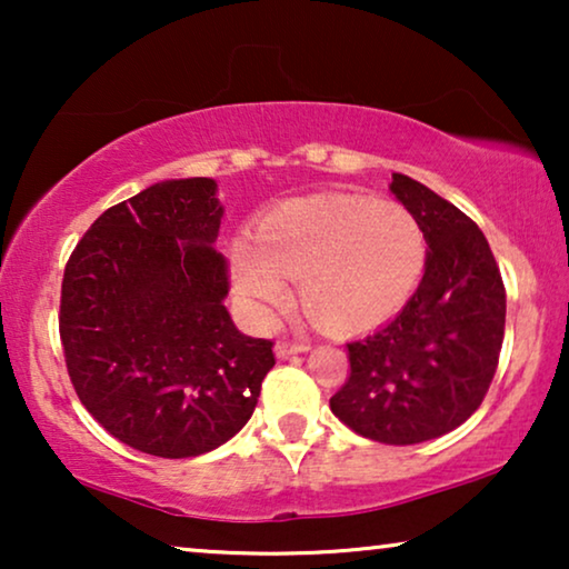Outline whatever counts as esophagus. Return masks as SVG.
<instances>
[{
    "label": "esophagus",
    "mask_w": 569,
    "mask_h": 569,
    "mask_svg": "<svg viewBox=\"0 0 569 569\" xmlns=\"http://www.w3.org/2000/svg\"><path fill=\"white\" fill-rule=\"evenodd\" d=\"M308 345H300V341H277L274 345V355L279 360H284V357H292V355H302L308 352Z\"/></svg>",
    "instance_id": "obj_1"
}]
</instances>
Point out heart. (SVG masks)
<instances>
[{
	"instance_id": "heart-1",
	"label": "heart",
	"mask_w": 569,
	"mask_h": 569,
	"mask_svg": "<svg viewBox=\"0 0 569 569\" xmlns=\"http://www.w3.org/2000/svg\"><path fill=\"white\" fill-rule=\"evenodd\" d=\"M427 267L422 222L407 207L352 193L292 199L263 214L251 243L230 246V277L253 318L287 306L329 331H365L407 306Z\"/></svg>"
}]
</instances>
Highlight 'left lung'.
Instances as JSON below:
<instances>
[{
  "label": "left lung",
  "mask_w": 569,
  "mask_h": 569,
  "mask_svg": "<svg viewBox=\"0 0 569 569\" xmlns=\"http://www.w3.org/2000/svg\"><path fill=\"white\" fill-rule=\"evenodd\" d=\"M391 193L422 222L427 267L401 313L347 345L349 378L331 411L362 438L415 446L479 409L505 337V287L485 232L415 178Z\"/></svg>",
  "instance_id": "left-lung-1"
}]
</instances>
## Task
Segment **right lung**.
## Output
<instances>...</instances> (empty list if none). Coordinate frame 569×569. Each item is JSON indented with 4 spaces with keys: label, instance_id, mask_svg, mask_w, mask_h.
Listing matches in <instances>:
<instances>
[{
    "label": "right lung",
    "instance_id": "obj_1",
    "mask_svg": "<svg viewBox=\"0 0 569 569\" xmlns=\"http://www.w3.org/2000/svg\"><path fill=\"white\" fill-rule=\"evenodd\" d=\"M212 178L152 183L92 222L61 282L59 333L84 409L129 448L191 458L228 442L274 368L238 331L214 251Z\"/></svg>",
    "mask_w": 569,
    "mask_h": 569
}]
</instances>
